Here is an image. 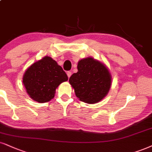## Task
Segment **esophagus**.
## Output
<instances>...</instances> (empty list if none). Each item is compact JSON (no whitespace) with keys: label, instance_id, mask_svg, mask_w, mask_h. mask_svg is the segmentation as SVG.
Here are the masks:
<instances>
[{"label":"esophagus","instance_id":"obj_1","mask_svg":"<svg viewBox=\"0 0 152 152\" xmlns=\"http://www.w3.org/2000/svg\"><path fill=\"white\" fill-rule=\"evenodd\" d=\"M66 74H67V76H68V77L69 78L71 76H72V72H66Z\"/></svg>","mask_w":152,"mask_h":152}]
</instances>
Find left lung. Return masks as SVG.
Instances as JSON below:
<instances>
[{"label": "left lung", "instance_id": "left-lung-1", "mask_svg": "<svg viewBox=\"0 0 152 152\" xmlns=\"http://www.w3.org/2000/svg\"><path fill=\"white\" fill-rule=\"evenodd\" d=\"M78 72L69 78V83L80 101L95 104L108 93L111 77L107 68L92 57L81 59L78 63Z\"/></svg>", "mask_w": 152, "mask_h": 152}]
</instances>
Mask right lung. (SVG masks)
Wrapping results in <instances>:
<instances>
[{
  "label": "right lung",
  "mask_w": 152,
  "mask_h": 152,
  "mask_svg": "<svg viewBox=\"0 0 152 152\" xmlns=\"http://www.w3.org/2000/svg\"><path fill=\"white\" fill-rule=\"evenodd\" d=\"M67 80L68 76L62 67L46 56L26 71L23 83L31 98L43 103L51 100L58 86Z\"/></svg>",
  "instance_id": "1"
}]
</instances>
